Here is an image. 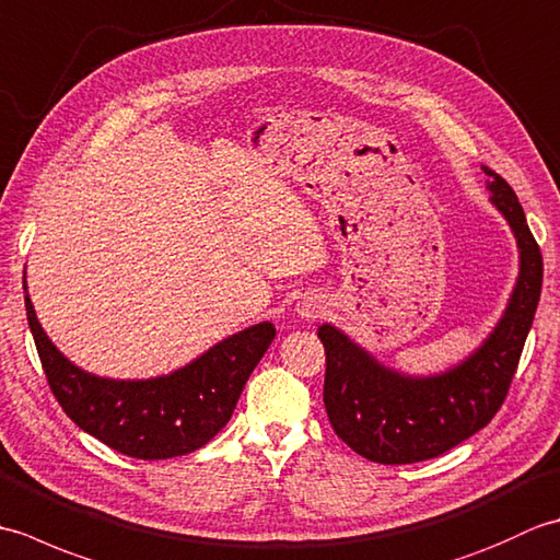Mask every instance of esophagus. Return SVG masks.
<instances>
[{"label": "esophagus", "instance_id": "obj_1", "mask_svg": "<svg viewBox=\"0 0 560 560\" xmlns=\"http://www.w3.org/2000/svg\"><path fill=\"white\" fill-rule=\"evenodd\" d=\"M295 313H299L303 319H315L325 313V301L319 299L317 293H305L303 299L295 303Z\"/></svg>", "mask_w": 560, "mask_h": 560}]
</instances>
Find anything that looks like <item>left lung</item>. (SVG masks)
I'll return each mask as SVG.
<instances>
[{
	"instance_id": "left-lung-1",
	"label": "left lung",
	"mask_w": 560,
	"mask_h": 560,
	"mask_svg": "<svg viewBox=\"0 0 560 560\" xmlns=\"http://www.w3.org/2000/svg\"><path fill=\"white\" fill-rule=\"evenodd\" d=\"M491 205L503 213L520 249V273L505 313L477 351L435 375H407L380 363L335 325L325 343V409L353 452L380 464L433 459L489 423L505 401L537 313L544 261L525 211L501 175L486 168Z\"/></svg>"
}]
</instances>
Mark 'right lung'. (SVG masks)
<instances>
[{
  "mask_svg": "<svg viewBox=\"0 0 560 560\" xmlns=\"http://www.w3.org/2000/svg\"><path fill=\"white\" fill-rule=\"evenodd\" d=\"M26 291L28 327L59 407L81 431L137 459H168L195 452L231 421L249 373L277 337L259 323L213 343L177 371L147 380L93 375L71 363L45 335Z\"/></svg>",
  "mask_w": 560,
  "mask_h": 560,
  "instance_id": "obj_1",
  "label": "right lung"
}]
</instances>
